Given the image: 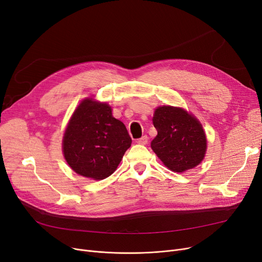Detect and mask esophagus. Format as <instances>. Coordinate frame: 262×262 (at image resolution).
<instances>
[{
  "mask_svg": "<svg viewBox=\"0 0 262 262\" xmlns=\"http://www.w3.org/2000/svg\"><path fill=\"white\" fill-rule=\"evenodd\" d=\"M147 141H148L147 136H142L141 138H139L138 140H137V143H138V144H142V145H144V144H146V143H147Z\"/></svg>",
  "mask_w": 262,
  "mask_h": 262,
  "instance_id": "34e87169",
  "label": "esophagus"
}]
</instances>
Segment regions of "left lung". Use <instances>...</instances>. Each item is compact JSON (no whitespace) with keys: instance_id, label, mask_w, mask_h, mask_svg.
I'll list each match as a JSON object with an SVG mask.
<instances>
[{"instance_id":"left-lung-1","label":"left lung","mask_w":262,"mask_h":262,"mask_svg":"<svg viewBox=\"0 0 262 262\" xmlns=\"http://www.w3.org/2000/svg\"><path fill=\"white\" fill-rule=\"evenodd\" d=\"M153 124L157 136L150 147L174 172L195 168L204 159L207 141L201 123L183 108L162 106L155 110Z\"/></svg>"}]
</instances>
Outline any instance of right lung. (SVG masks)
Listing matches in <instances>:
<instances>
[{"label": "right lung", "instance_id": "1", "mask_svg": "<svg viewBox=\"0 0 262 262\" xmlns=\"http://www.w3.org/2000/svg\"><path fill=\"white\" fill-rule=\"evenodd\" d=\"M130 144L125 125L113 117L110 106L87 99L68 124L62 149L73 171L100 181L116 171Z\"/></svg>", "mask_w": 262, "mask_h": 262}]
</instances>
